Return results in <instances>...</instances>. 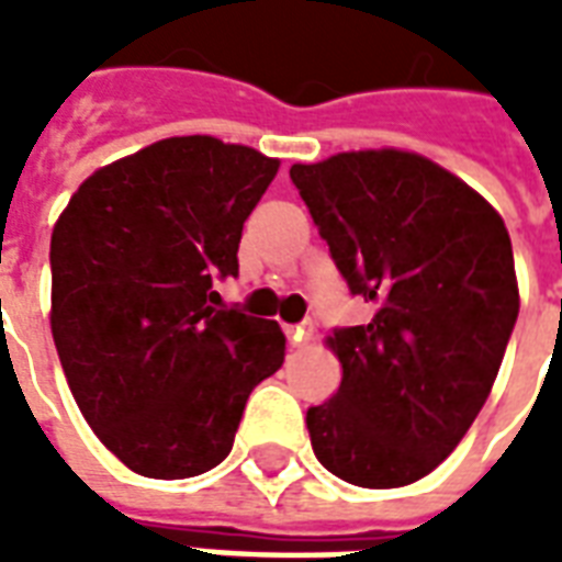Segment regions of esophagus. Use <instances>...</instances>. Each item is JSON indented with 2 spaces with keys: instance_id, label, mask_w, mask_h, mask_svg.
I'll return each mask as SVG.
<instances>
[{
  "instance_id": "34e87169",
  "label": "esophagus",
  "mask_w": 562,
  "mask_h": 562,
  "mask_svg": "<svg viewBox=\"0 0 562 562\" xmlns=\"http://www.w3.org/2000/svg\"><path fill=\"white\" fill-rule=\"evenodd\" d=\"M285 337H289L292 346H301V342L310 340V328H306V325H289V328H285Z\"/></svg>"
}]
</instances>
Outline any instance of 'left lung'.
Wrapping results in <instances>:
<instances>
[{
  "mask_svg": "<svg viewBox=\"0 0 562 562\" xmlns=\"http://www.w3.org/2000/svg\"><path fill=\"white\" fill-rule=\"evenodd\" d=\"M349 292L376 306L334 330L337 394L306 413L318 463L358 487L434 472L482 413L520 310L506 222L409 149L292 165Z\"/></svg>",
  "mask_w": 562,
  "mask_h": 562,
  "instance_id": "left-lung-1",
  "label": "left lung"
}]
</instances>
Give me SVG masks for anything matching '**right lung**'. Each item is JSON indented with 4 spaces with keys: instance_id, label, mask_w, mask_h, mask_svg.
<instances>
[{
    "instance_id": "right-lung-1",
    "label": "right lung",
    "mask_w": 562,
    "mask_h": 562,
    "mask_svg": "<svg viewBox=\"0 0 562 562\" xmlns=\"http://www.w3.org/2000/svg\"><path fill=\"white\" fill-rule=\"evenodd\" d=\"M280 159L165 138L90 173L50 237V330L92 434L147 479L228 458L249 394L285 358L277 322L216 310L213 277Z\"/></svg>"
}]
</instances>
